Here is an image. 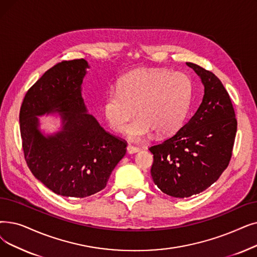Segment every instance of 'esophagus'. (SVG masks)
<instances>
[{"label": "esophagus", "mask_w": 257, "mask_h": 257, "mask_svg": "<svg viewBox=\"0 0 257 257\" xmlns=\"http://www.w3.org/2000/svg\"><path fill=\"white\" fill-rule=\"evenodd\" d=\"M139 151H140V148L135 147V146H132V145H128V147H127V152H128L129 154L137 153V152H139Z\"/></svg>", "instance_id": "obj_1"}]
</instances>
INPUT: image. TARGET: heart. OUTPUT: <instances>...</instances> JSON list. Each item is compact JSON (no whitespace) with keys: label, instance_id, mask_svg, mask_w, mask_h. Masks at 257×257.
<instances>
[{"label":"heart","instance_id":"heart-1","mask_svg":"<svg viewBox=\"0 0 257 257\" xmlns=\"http://www.w3.org/2000/svg\"><path fill=\"white\" fill-rule=\"evenodd\" d=\"M192 94V82L185 73L159 68L138 69L122 76L117 89L106 93L102 110L110 128L121 133L138 108L140 116L128 127V137L140 141L153 131L164 137L181 128Z\"/></svg>","mask_w":257,"mask_h":257}]
</instances>
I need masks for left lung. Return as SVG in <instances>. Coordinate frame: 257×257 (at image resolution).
<instances>
[{
  "mask_svg": "<svg viewBox=\"0 0 257 257\" xmlns=\"http://www.w3.org/2000/svg\"><path fill=\"white\" fill-rule=\"evenodd\" d=\"M205 86L203 102L175 135L149 147L151 176L159 189L173 197H189L214 184L228 167L237 120L230 95L218 77L187 63Z\"/></svg>",
  "mask_w": 257,
  "mask_h": 257,
  "instance_id": "1",
  "label": "left lung"
}]
</instances>
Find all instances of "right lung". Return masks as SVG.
Wrapping results in <instances>:
<instances>
[{
	"instance_id": "right-lung-1",
	"label": "right lung",
	"mask_w": 257,
	"mask_h": 257,
	"mask_svg": "<svg viewBox=\"0 0 257 257\" xmlns=\"http://www.w3.org/2000/svg\"><path fill=\"white\" fill-rule=\"evenodd\" d=\"M84 59L63 61L29 89L20 109V131L25 161L38 180L54 193L83 198L101 191L126 154L127 142L99 126L86 112L82 83ZM59 112L63 128L44 137L38 115Z\"/></svg>"
}]
</instances>
